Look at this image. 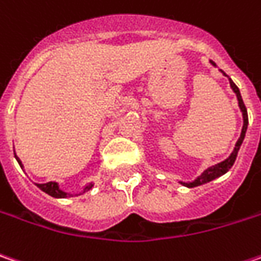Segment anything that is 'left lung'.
Here are the masks:
<instances>
[{"instance_id":"8db88e82","label":"left lung","mask_w":261,"mask_h":261,"mask_svg":"<svg viewBox=\"0 0 261 261\" xmlns=\"http://www.w3.org/2000/svg\"><path fill=\"white\" fill-rule=\"evenodd\" d=\"M212 65H215V63H212ZM225 75V73H224ZM229 84H231V88H232V91L237 94L238 98V105H240V108H241V111H243V118H244V125H243V131H241V136H240V139H238L237 144H236V148H234V151L231 153V156H229L227 160H224V162H221L218 165H215V166L208 167L205 172H203L202 175L199 176L198 179H195L193 182H180L185 186H188V188H195V186H199V185L206 184V182H211L212 179H215V177H218V176L224 175V173H227L229 169L232 167L234 165V162H236V159H237V153L238 150H240V146H241V143H243V140H244V136H246V131H247V124H248V115H247V108H246V105L243 102V98H241V95H240V91H238L237 85L229 79Z\"/></svg>"}]
</instances>
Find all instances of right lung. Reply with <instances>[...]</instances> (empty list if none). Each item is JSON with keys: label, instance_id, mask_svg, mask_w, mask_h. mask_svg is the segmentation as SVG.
I'll return each instance as SVG.
<instances>
[{"label": "right lung", "instance_id": "add662e5", "mask_svg": "<svg viewBox=\"0 0 261 261\" xmlns=\"http://www.w3.org/2000/svg\"><path fill=\"white\" fill-rule=\"evenodd\" d=\"M17 160H18V159H17ZM18 163H20V160H18ZM20 166H21V163H20ZM37 186L40 188L43 192L49 193L50 196H53V198H66V196H70L69 193L63 192V191H60L56 182H47V184L37 185ZM91 188H92V184L88 185V186L85 188V191H89Z\"/></svg>", "mask_w": 261, "mask_h": 261}]
</instances>
